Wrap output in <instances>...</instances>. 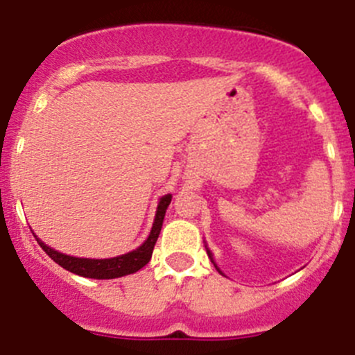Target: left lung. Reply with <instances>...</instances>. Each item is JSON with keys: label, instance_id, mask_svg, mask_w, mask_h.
<instances>
[{"label": "left lung", "instance_id": "1", "mask_svg": "<svg viewBox=\"0 0 355 355\" xmlns=\"http://www.w3.org/2000/svg\"><path fill=\"white\" fill-rule=\"evenodd\" d=\"M207 254H209V257L212 259V254H210V250H207ZM216 268H217V266H216ZM219 272H220V271H219Z\"/></svg>", "mask_w": 355, "mask_h": 355}]
</instances>
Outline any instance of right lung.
<instances>
[{
  "label": "right lung",
  "instance_id": "1",
  "mask_svg": "<svg viewBox=\"0 0 355 355\" xmlns=\"http://www.w3.org/2000/svg\"><path fill=\"white\" fill-rule=\"evenodd\" d=\"M171 198L173 196L166 195L160 198L159 207H157L155 220H153L152 231H150L148 238L145 240V243L141 247H138L136 250L129 252V254L119 255L114 259H80V257H70V255L60 254V252L53 250L51 247L44 245L40 238L36 236V241L40 243V247L57 262L58 266H62L67 271L73 272V275L84 276V278H94V279H114L121 278V276L132 275V272L139 271L141 268H145L150 262L153 254V247L157 243V238H159L160 230H162L164 217H166V210L169 207Z\"/></svg>",
  "mask_w": 355,
  "mask_h": 355
}]
</instances>
